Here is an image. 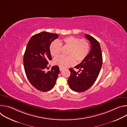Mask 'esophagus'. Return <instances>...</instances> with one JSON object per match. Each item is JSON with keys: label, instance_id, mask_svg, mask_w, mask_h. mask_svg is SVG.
Listing matches in <instances>:
<instances>
[{"label": "esophagus", "instance_id": "obj_1", "mask_svg": "<svg viewBox=\"0 0 127 127\" xmlns=\"http://www.w3.org/2000/svg\"><path fill=\"white\" fill-rule=\"evenodd\" d=\"M59 69H60V71H62L63 70V68H62L61 67H59Z\"/></svg>", "mask_w": 127, "mask_h": 127}]
</instances>
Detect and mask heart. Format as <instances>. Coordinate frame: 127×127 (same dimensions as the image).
Instances as JSON below:
<instances>
[{
  "instance_id": "heart-1",
  "label": "heart",
  "mask_w": 127,
  "mask_h": 127,
  "mask_svg": "<svg viewBox=\"0 0 127 127\" xmlns=\"http://www.w3.org/2000/svg\"><path fill=\"white\" fill-rule=\"evenodd\" d=\"M63 47H68V56H60L54 60L55 64L62 68H66L83 61L87 56L90 50L88 41L85 39H79L74 36H68L60 41L55 40L52 42L49 50L51 55L56 57L59 56Z\"/></svg>"
}]
</instances>
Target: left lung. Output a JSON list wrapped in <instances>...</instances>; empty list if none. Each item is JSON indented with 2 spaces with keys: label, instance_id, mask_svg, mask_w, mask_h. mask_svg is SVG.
Returning <instances> with one entry per match:
<instances>
[{
  "label": "left lung",
  "instance_id": "8db88e82",
  "mask_svg": "<svg viewBox=\"0 0 127 127\" xmlns=\"http://www.w3.org/2000/svg\"><path fill=\"white\" fill-rule=\"evenodd\" d=\"M91 44V50L86 58L74 68L76 72L70 68L71 74L68 78L70 88L76 92H83L89 89L96 81L102 64V56L99 42L92 36L84 34Z\"/></svg>",
  "mask_w": 127,
  "mask_h": 127
}]
</instances>
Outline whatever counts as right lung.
I'll list each match as a JSON object with an SVG mask.
<instances>
[{
	"instance_id": "1",
	"label": "right lung",
	"mask_w": 127,
	"mask_h": 127,
	"mask_svg": "<svg viewBox=\"0 0 127 127\" xmlns=\"http://www.w3.org/2000/svg\"><path fill=\"white\" fill-rule=\"evenodd\" d=\"M58 37V34L43 32L32 36L26 47L24 56L26 74L32 85L41 92L49 91L54 87L60 72L57 65L51 71H44L52 60L50 46Z\"/></svg>"
}]
</instances>
